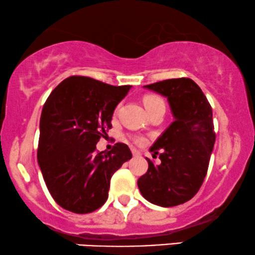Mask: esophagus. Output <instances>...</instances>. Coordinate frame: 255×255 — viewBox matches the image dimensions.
<instances>
[{"instance_id":"1","label":"esophagus","mask_w":255,"mask_h":255,"mask_svg":"<svg viewBox=\"0 0 255 255\" xmlns=\"http://www.w3.org/2000/svg\"><path fill=\"white\" fill-rule=\"evenodd\" d=\"M132 154H133L134 157H138V156H140V152L138 150H135V148H132Z\"/></svg>"}]
</instances>
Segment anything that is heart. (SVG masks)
Returning a JSON list of instances; mask_svg holds the SVG:
<instances>
[{
  "label": "heart",
  "instance_id": "obj_1",
  "mask_svg": "<svg viewBox=\"0 0 255 255\" xmlns=\"http://www.w3.org/2000/svg\"><path fill=\"white\" fill-rule=\"evenodd\" d=\"M163 101L160 97H158V96L156 95H147L145 96L144 98V103H145V107H146V109H150L151 107H153L154 104L159 103V102ZM134 141L137 144H143L144 143V139L143 138L140 137H134Z\"/></svg>",
  "mask_w": 255,
  "mask_h": 255
}]
</instances>
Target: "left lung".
<instances>
[{"label":"left lung","instance_id":"8db88e82","mask_svg":"<svg viewBox=\"0 0 255 255\" xmlns=\"http://www.w3.org/2000/svg\"><path fill=\"white\" fill-rule=\"evenodd\" d=\"M167 98L174 121L152 145L160 165L147 159V172L138 179L145 199L163 207L184 204L196 196L206 177L214 132L212 108L190 78H172L145 85Z\"/></svg>","mask_w":255,"mask_h":255}]
</instances>
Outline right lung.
<instances>
[{
	"label": "right lung",
	"mask_w": 255,
	"mask_h": 255,
	"mask_svg": "<svg viewBox=\"0 0 255 255\" xmlns=\"http://www.w3.org/2000/svg\"><path fill=\"white\" fill-rule=\"evenodd\" d=\"M131 85H114L84 76L59 83L43 107L38 165L51 197L70 212L85 214L104 205L112 174L132 158L127 144L109 152L96 144L111 128L112 115Z\"/></svg>",
	"instance_id": "add662e5"
}]
</instances>
